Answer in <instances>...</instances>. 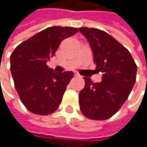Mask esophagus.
<instances>
[{
  "mask_svg": "<svg viewBox=\"0 0 147 147\" xmlns=\"http://www.w3.org/2000/svg\"><path fill=\"white\" fill-rule=\"evenodd\" d=\"M74 76H75V77H80L79 74H78V73H75V75H74Z\"/></svg>",
  "mask_w": 147,
  "mask_h": 147,
  "instance_id": "1",
  "label": "esophagus"
}]
</instances>
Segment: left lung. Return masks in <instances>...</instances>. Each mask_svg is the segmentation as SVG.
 <instances>
[{"label": "left lung", "instance_id": "left-lung-1", "mask_svg": "<svg viewBox=\"0 0 147 147\" xmlns=\"http://www.w3.org/2000/svg\"><path fill=\"white\" fill-rule=\"evenodd\" d=\"M93 52L96 69L102 73L100 83L84 78L85 87L80 92V107L91 120H106L116 113L136 83L137 67L130 52L104 31L80 27Z\"/></svg>", "mask_w": 147, "mask_h": 147}]
</instances>
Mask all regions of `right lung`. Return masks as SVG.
Returning <instances> with one entry per match:
<instances>
[{"instance_id":"add662e5","label":"right lung","mask_w":147,"mask_h":147,"mask_svg":"<svg viewBox=\"0 0 147 147\" xmlns=\"http://www.w3.org/2000/svg\"><path fill=\"white\" fill-rule=\"evenodd\" d=\"M74 27L52 26L21 43L11 55V72L21 101L31 113L48 115L56 112L72 71L56 73L47 65L62 40L78 33Z\"/></svg>"}]
</instances>
